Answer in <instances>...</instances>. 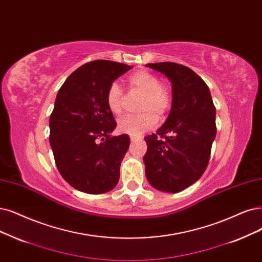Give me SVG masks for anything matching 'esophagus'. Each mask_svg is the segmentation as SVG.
I'll return each instance as SVG.
<instances>
[{"instance_id":"esophagus-1","label":"esophagus","mask_w":262,"mask_h":262,"mask_svg":"<svg viewBox=\"0 0 262 262\" xmlns=\"http://www.w3.org/2000/svg\"><path fill=\"white\" fill-rule=\"evenodd\" d=\"M140 139H141V137H138V136H130V140H132L133 142L138 141V140H140Z\"/></svg>"}]
</instances>
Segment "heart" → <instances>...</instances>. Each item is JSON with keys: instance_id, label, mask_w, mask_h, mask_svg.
Segmentation results:
<instances>
[{"instance_id": "1", "label": "heart", "mask_w": 262, "mask_h": 262, "mask_svg": "<svg viewBox=\"0 0 262 262\" xmlns=\"http://www.w3.org/2000/svg\"><path fill=\"white\" fill-rule=\"evenodd\" d=\"M160 77L146 70L133 73L128 79L132 91L142 94L139 111L142 113L127 115L119 123V130L130 136H140L158 124V116L163 118L171 105L170 92L161 85ZM105 102L113 114H121L123 109V91L119 84L112 83L105 94Z\"/></svg>"}]
</instances>
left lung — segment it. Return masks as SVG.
Wrapping results in <instances>:
<instances>
[{
  "label": "left lung",
  "mask_w": 262,
  "mask_h": 262,
  "mask_svg": "<svg viewBox=\"0 0 262 262\" xmlns=\"http://www.w3.org/2000/svg\"><path fill=\"white\" fill-rule=\"evenodd\" d=\"M171 84V108L157 135L144 138L146 177L159 191L177 193L204 173L216 137V109L208 86L190 68L175 62L148 63ZM159 138H157V136Z\"/></svg>",
  "instance_id": "8db88e82"
}]
</instances>
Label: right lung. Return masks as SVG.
<instances>
[{
    "label": "right lung",
    "instance_id": "add662e5",
    "mask_svg": "<svg viewBox=\"0 0 262 262\" xmlns=\"http://www.w3.org/2000/svg\"><path fill=\"white\" fill-rule=\"evenodd\" d=\"M132 68L110 60L87 62L58 91L50 118V143L60 175L81 192L101 194L118 185L130 139L126 134L110 136L116 122L105 94Z\"/></svg>",
    "mask_w": 262,
    "mask_h": 262
}]
</instances>
